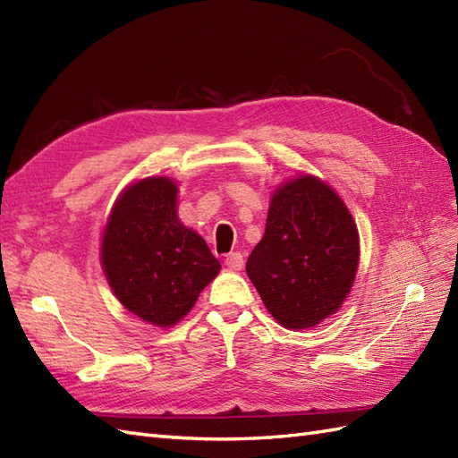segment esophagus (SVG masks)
Wrapping results in <instances>:
<instances>
[{
	"label": "esophagus",
	"mask_w": 458,
	"mask_h": 458,
	"mask_svg": "<svg viewBox=\"0 0 458 458\" xmlns=\"http://www.w3.org/2000/svg\"><path fill=\"white\" fill-rule=\"evenodd\" d=\"M225 263H226V267H228V268H232V271H240V268L243 267V255H242V253H238V251L228 253V255H226V259H225Z\"/></svg>",
	"instance_id": "obj_1"
}]
</instances>
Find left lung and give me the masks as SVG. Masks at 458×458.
Listing matches in <instances>:
<instances>
[{
	"label": "left lung",
	"mask_w": 458,
	"mask_h": 458,
	"mask_svg": "<svg viewBox=\"0 0 458 458\" xmlns=\"http://www.w3.org/2000/svg\"><path fill=\"white\" fill-rule=\"evenodd\" d=\"M358 261V228L343 199L315 175H300L273 193L245 271L268 313L294 331L343 306Z\"/></svg>",
	"instance_id": "obj_1"
}]
</instances>
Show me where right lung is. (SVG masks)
<instances>
[{
	"instance_id": "1",
	"label": "right lung",
	"mask_w": 458,
	"mask_h": 458,
	"mask_svg": "<svg viewBox=\"0 0 458 458\" xmlns=\"http://www.w3.org/2000/svg\"><path fill=\"white\" fill-rule=\"evenodd\" d=\"M100 255L122 306L157 327L183 319L220 271L205 240L180 222L178 187L170 178H145L123 190Z\"/></svg>"
}]
</instances>
